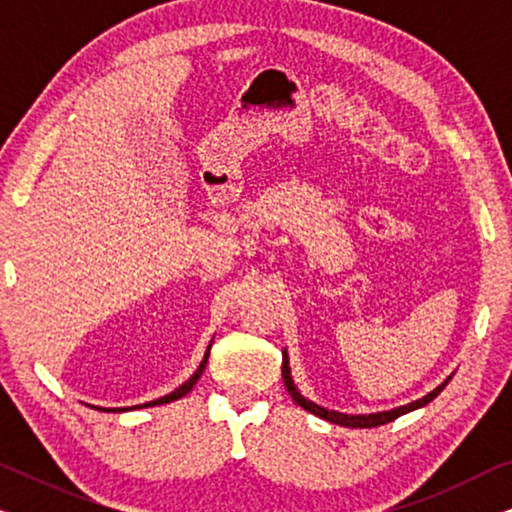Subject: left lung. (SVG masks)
I'll return each mask as SVG.
<instances>
[{"instance_id":"obj_1","label":"left lung","mask_w":512,"mask_h":512,"mask_svg":"<svg viewBox=\"0 0 512 512\" xmlns=\"http://www.w3.org/2000/svg\"><path fill=\"white\" fill-rule=\"evenodd\" d=\"M282 377H284V387L289 391L293 403H298L300 408H305L307 412H312V415H317L321 419H326V422H333V424H340V426H349V429H373V426H382V424H389L394 422L396 417L405 415V412L410 410H417L422 408V405L431 403L433 398H436L440 391L445 389V384L452 380V377H447V380L440 384L431 391V394H426L424 398H419V401H412L408 405H401V408H394V410H387V412H375V415H345V412H335V410H326L321 408V405L307 401L305 396H300V391L296 389V384L291 380V370H289V354L282 352Z\"/></svg>"}]
</instances>
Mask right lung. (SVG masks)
<instances>
[{"label": "right lung", "mask_w": 512, "mask_h": 512, "mask_svg": "<svg viewBox=\"0 0 512 512\" xmlns=\"http://www.w3.org/2000/svg\"><path fill=\"white\" fill-rule=\"evenodd\" d=\"M212 347V345H209ZM209 347H207V354H205V359H202V363H200V368L195 370L193 373V377L191 380H186L184 384H181L179 389H174L172 394H167V396H163V398H158V401H151V403H146V405H160V403H170V401H177V398H181V396H186L188 391L193 389V384L200 380V375H202V370H205V366H207V359H209ZM132 408H139V405H132Z\"/></svg>", "instance_id": "1"}]
</instances>
